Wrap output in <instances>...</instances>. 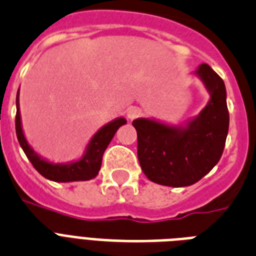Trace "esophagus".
Listing matches in <instances>:
<instances>
[{
    "label": "esophagus",
    "instance_id": "obj_1",
    "mask_svg": "<svg viewBox=\"0 0 256 256\" xmlns=\"http://www.w3.org/2000/svg\"><path fill=\"white\" fill-rule=\"evenodd\" d=\"M140 114H142V110H140V108H138V106H130V108H128V110H126V118L132 122V120H134L136 118H138Z\"/></svg>",
    "mask_w": 256,
    "mask_h": 256
}]
</instances>
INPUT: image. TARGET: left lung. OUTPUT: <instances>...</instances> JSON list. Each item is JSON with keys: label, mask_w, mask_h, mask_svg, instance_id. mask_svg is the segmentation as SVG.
<instances>
[{"label": "left lung", "mask_w": 256, "mask_h": 256, "mask_svg": "<svg viewBox=\"0 0 256 256\" xmlns=\"http://www.w3.org/2000/svg\"><path fill=\"white\" fill-rule=\"evenodd\" d=\"M210 94L199 114L172 126L154 118H138V158L150 182L168 187H188L199 182L220 160L228 134L227 92L220 77L207 64L195 72Z\"/></svg>", "instance_id": "obj_1"}]
</instances>
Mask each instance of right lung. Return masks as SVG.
Instances as JSON below:
<instances>
[{"label": "right lung", "mask_w": 256, "mask_h": 256, "mask_svg": "<svg viewBox=\"0 0 256 256\" xmlns=\"http://www.w3.org/2000/svg\"><path fill=\"white\" fill-rule=\"evenodd\" d=\"M17 114H16V134L17 138L25 155L29 159L33 167L48 180L57 182V183H70V182H85V180L94 179L98 175L101 168L102 155L106 152V146H110V140L114 138V134L122 126L126 124L124 118H118L102 126L96 134L89 140L88 146L80 159L66 162V163H54L45 159L36 152L32 146L28 142L22 130L21 114H20V89L16 98Z\"/></svg>", "instance_id": "add662e5"}]
</instances>
